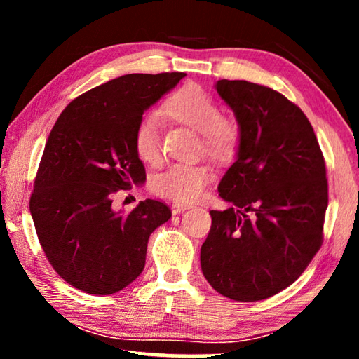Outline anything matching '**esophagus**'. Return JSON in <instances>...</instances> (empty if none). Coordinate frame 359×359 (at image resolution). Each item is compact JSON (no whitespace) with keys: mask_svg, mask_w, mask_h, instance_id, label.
<instances>
[{"mask_svg":"<svg viewBox=\"0 0 359 359\" xmlns=\"http://www.w3.org/2000/svg\"><path fill=\"white\" fill-rule=\"evenodd\" d=\"M193 205L191 204H185V203H174L172 204V208H171V210H172V214L175 215V214H180V212H184V210H187V209H191Z\"/></svg>","mask_w":359,"mask_h":359,"instance_id":"obj_1","label":"esophagus"}]
</instances>
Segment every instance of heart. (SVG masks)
<instances>
[{"label":"heart","mask_w":359,"mask_h":359,"mask_svg":"<svg viewBox=\"0 0 359 359\" xmlns=\"http://www.w3.org/2000/svg\"><path fill=\"white\" fill-rule=\"evenodd\" d=\"M163 115L198 131L199 147L217 161H228L236 155L241 142V128L233 118L220 115V107L199 85H185L174 92L161 106ZM133 147L139 160L156 165L161 158L160 135L154 117L137 121L133 133ZM214 175L201 161L174 163L156 174L151 187L156 194L177 203H193L201 196Z\"/></svg>","instance_id":"heart-1"}]
</instances>
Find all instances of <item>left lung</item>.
I'll return each instance as SVG.
<instances>
[{"mask_svg":"<svg viewBox=\"0 0 359 359\" xmlns=\"http://www.w3.org/2000/svg\"><path fill=\"white\" fill-rule=\"evenodd\" d=\"M241 128L238 158L218 185L233 204L210 210L201 269L218 293L252 302L297 280L323 244L327 208L325 158L311 121L264 85H215Z\"/></svg>","mask_w":359,"mask_h":359,"instance_id":"obj_1","label":"left lung"}]
</instances>
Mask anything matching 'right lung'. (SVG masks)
Wrapping results in <instances>:
<instances>
[{"label":"right lung","instance_id":"right-lung-1","mask_svg":"<svg viewBox=\"0 0 359 359\" xmlns=\"http://www.w3.org/2000/svg\"><path fill=\"white\" fill-rule=\"evenodd\" d=\"M182 77L112 79L71 101L48 135L29 212L48 263L83 293L114 294L136 280L150 234L171 218V209L155 199L115 212L112 196L145 179L133 133L144 111Z\"/></svg>","mask_w":359,"mask_h":359}]
</instances>
